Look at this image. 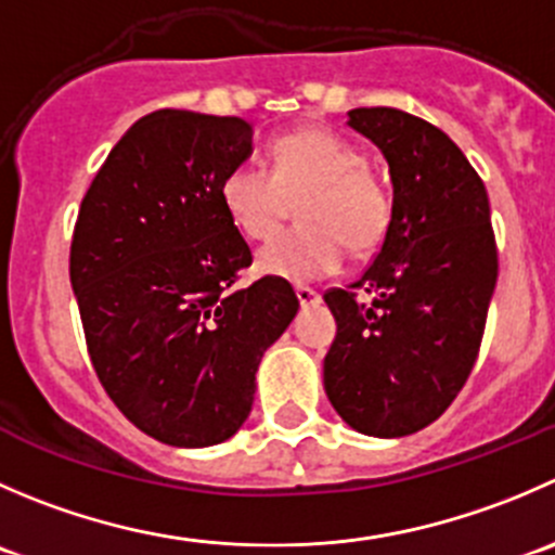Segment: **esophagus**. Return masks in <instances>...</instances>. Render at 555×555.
Wrapping results in <instances>:
<instances>
[{
	"instance_id": "esophagus-1",
	"label": "esophagus",
	"mask_w": 555,
	"mask_h": 555,
	"mask_svg": "<svg viewBox=\"0 0 555 555\" xmlns=\"http://www.w3.org/2000/svg\"><path fill=\"white\" fill-rule=\"evenodd\" d=\"M295 295H298L300 306L320 304V293H317V289H311V287H295Z\"/></svg>"
}]
</instances>
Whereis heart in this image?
I'll return each mask as SVG.
<instances>
[{"instance_id": "1", "label": "heart", "mask_w": 555, "mask_h": 555, "mask_svg": "<svg viewBox=\"0 0 555 555\" xmlns=\"http://www.w3.org/2000/svg\"><path fill=\"white\" fill-rule=\"evenodd\" d=\"M273 173L241 163L224 176L222 197L230 222L251 241L279 228L287 197L304 195L300 228L273 235L257 251V271L287 282H314L344 266L347 241L354 251L382 244L390 224V195L365 170L358 149L317 127L282 134L271 146Z\"/></svg>"}]
</instances>
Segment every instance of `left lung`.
Returning <instances> with one entry per match:
<instances>
[{"instance_id":"left-lung-1","label":"left lung","mask_w":555,"mask_h":555,"mask_svg":"<svg viewBox=\"0 0 555 555\" xmlns=\"http://www.w3.org/2000/svg\"><path fill=\"white\" fill-rule=\"evenodd\" d=\"M347 124L390 168L382 249L349 289L325 293L336 338L322 382L341 421L396 439L431 426L472 374L499 276L480 176L448 134L398 107H354ZM363 288L371 301H358Z\"/></svg>"}]
</instances>
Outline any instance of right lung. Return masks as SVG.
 <instances>
[{
	"label": "right lung",
	"mask_w": 555,
	"mask_h": 555,
	"mask_svg": "<svg viewBox=\"0 0 555 555\" xmlns=\"http://www.w3.org/2000/svg\"><path fill=\"white\" fill-rule=\"evenodd\" d=\"M249 121L195 111L138 118L91 181L69 246L86 347L129 423L173 448L233 437L266 349L298 314L284 279L246 289L244 235L222 181L251 157Z\"/></svg>",
	"instance_id": "add662e5"
}]
</instances>
